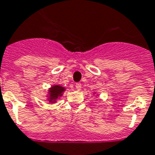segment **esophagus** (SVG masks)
<instances>
[{"mask_svg":"<svg viewBox=\"0 0 155 155\" xmlns=\"http://www.w3.org/2000/svg\"><path fill=\"white\" fill-rule=\"evenodd\" d=\"M75 88L77 90L81 89V84H80V83H76V84H75Z\"/></svg>","mask_w":155,"mask_h":155,"instance_id":"obj_1","label":"esophagus"}]
</instances>
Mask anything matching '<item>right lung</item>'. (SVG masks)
Returning a JSON list of instances; mask_svg holds the SVG:
<instances>
[{"mask_svg":"<svg viewBox=\"0 0 155 155\" xmlns=\"http://www.w3.org/2000/svg\"><path fill=\"white\" fill-rule=\"evenodd\" d=\"M64 91V88L60 86H54V87H51V90H50V100H51V101L52 100H54L56 99L58 96H60V94L62 92Z\"/></svg>","mask_w":155,"mask_h":155,"instance_id":"add662e5","label":"right lung"}]
</instances>
